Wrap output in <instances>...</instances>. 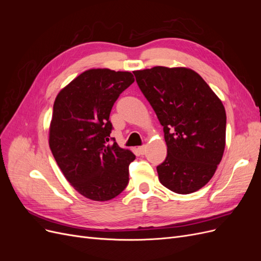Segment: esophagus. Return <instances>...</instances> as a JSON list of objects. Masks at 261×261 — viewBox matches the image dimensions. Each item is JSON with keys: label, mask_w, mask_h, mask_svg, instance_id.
<instances>
[{"label": "esophagus", "mask_w": 261, "mask_h": 261, "mask_svg": "<svg viewBox=\"0 0 261 261\" xmlns=\"http://www.w3.org/2000/svg\"><path fill=\"white\" fill-rule=\"evenodd\" d=\"M138 151L140 152V154H145L146 152V146H141L138 148Z\"/></svg>", "instance_id": "obj_1"}]
</instances>
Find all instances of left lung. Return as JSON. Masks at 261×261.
Wrapping results in <instances>:
<instances>
[{"mask_svg": "<svg viewBox=\"0 0 261 261\" xmlns=\"http://www.w3.org/2000/svg\"><path fill=\"white\" fill-rule=\"evenodd\" d=\"M163 126L168 155L156 167L160 183L192 194L212 178L225 148L222 101L195 70L154 66L133 72Z\"/></svg>", "mask_w": 261, "mask_h": 261, "instance_id": "left-lung-1", "label": "left lung"}]
</instances>
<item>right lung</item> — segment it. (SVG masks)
<instances>
[{
  "label": "right lung",
  "instance_id": "right-lung-1",
  "mask_svg": "<svg viewBox=\"0 0 261 261\" xmlns=\"http://www.w3.org/2000/svg\"><path fill=\"white\" fill-rule=\"evenodd\" d=\"M129 72L91 68L65 86L54 101L49 146L63 175L75 191L108 201L128 184L130 150L110 141L114 102L134 83Z\"/></svg>",
  "mask_w": 261,
  "mask_h": 261
}]
</instances>
